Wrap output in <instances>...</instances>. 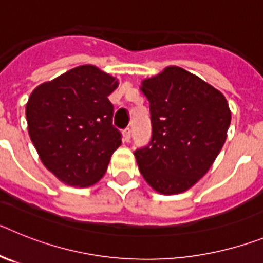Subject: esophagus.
<instances>
[{
    "instance_id": "obj_1",
    "label": "esophagus",
    "mask_w": 263,
    "mask_h": 263,
    "mask_svg": "<svg viewBox=\"0 0 263 263\" xmlns=\"http://www.w3.org/2000/svg\"><path fill=\"white\" fill-rule=\"evenodd\" d=\"M122 138H124L125 142H129L130 138H132V130L127 127V129H125L124 132H122Z\"/></svg>"
}]
</instances>
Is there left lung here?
<instances>
[{"instance_id":"1","label":"left lung","mask_w":263,"mask_h":263,"mask_svg":"<svg viewBox=\"0 0 263 263\" xmlns=\"http://www.w3.org/2000/svg\"><path fill=\"white\" fill-rule=\"evenodd\" d=\"M153 136L134 153L147 184L162 195L194 187L211 168L227 139L231 109L224 95L178 66L143 79Z\"/></svg>"}]
</instances>
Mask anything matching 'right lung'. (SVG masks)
I'll return each instance as SVG.
<instances>
[{
  "label": "right lung",
  "instance_id": "obj_1",
  "mask_svg": "<svg viewBox=\"0 0 263 263\" xmlns=\"http://www.w3.org/2000/svg\"><path fill=\"white\" fill-rule=\"evenodd\" d=\"M117 87L115 76L85 64L38 85L30 95L29 136L43 166L64 184L90 187L105 174L121 145L108 99Z\"/></svg>",
  "mask_w": 263,
  "mask_h": 263
}]
</instances>
